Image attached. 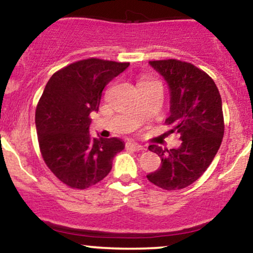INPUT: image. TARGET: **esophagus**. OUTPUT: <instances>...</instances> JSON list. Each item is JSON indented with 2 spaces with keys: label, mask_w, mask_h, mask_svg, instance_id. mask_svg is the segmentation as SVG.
<instances>
[{
  "label": "esophagus",
  "mask_w": 253,
  "mask_h": 253,
  "mask_svg": "<svg viewBox=\"0 0 253 253\" xmlns=\"http://www.w3.org/2000/svg\"><path fill=\"white\" fill-rule=\"evenodd\" d=\"M126 147L128 150H132V151H141L144 150V147L141 146V145L136 144V143H127L126 144Z\"/></svg>",
  "instance_id": "34e87169"
}]
</instances>
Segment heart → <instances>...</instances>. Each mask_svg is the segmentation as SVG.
Masks as SVG:
<instances>
[{"label": "heart", "mask_w": 253, "mask_h": 253, "mask_svg": "<svg viewBox=\"0 0 253 253\" xmlns=\"http://www.w3.org/2000/svg\"><path fill=\"white\" fill-rule=\"evenodd\" d=\"M151 78H143V80L140 81V83H139V85H140V84H143V83H146V82H151Z\"/></svg>", "instance_id": "b5f03b06"}]
</instances>
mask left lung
<instances>
[{
  "label": "left lung",
  "mask_w": 253,
  "mask_h": 253,
  "mask_svg": "<svg viewBox=\"0 0 253 253\" xmlns=\"http://www.w3.org/2000/svg\"><path fill=\"white\" fill-rule=\"evenodd\" d=\"M170 89V132L181 134L178 149L150 145L162 159L161 168L147 175L151 183L165 190L193 184L208 169L220 145L223 124L222 102L216 84L201 69L177 59L151 60Z\"/></svg>",
  "instance_id": "1"
}]
</instances>
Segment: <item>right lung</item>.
<instances>
[{"mask_svg": "<svg viewBox=\"0 0 253 253\" xmlns=\"http://www.w3.org/2000/svg\"><path fill=\"white\" fill-rule=\"evenodd\" d=\"M129 63L88 58L52 75L36 109L42 159L53 175L74 189L95 185L124 150L118 138H91L90 113L97 112L104 86Z\"/></svg>", "mask_w": 253, "mask_h": 253, "instance_id": "right-lung-1", "label": "right lung"}]
</instances>
